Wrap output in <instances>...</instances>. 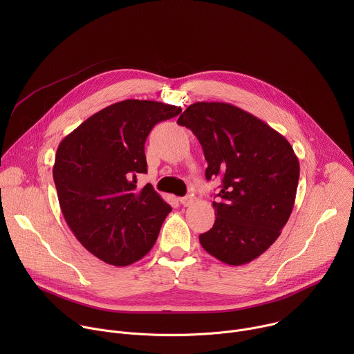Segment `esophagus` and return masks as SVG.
I'll return each instance as SVG.
<instances>
[{
  "instance_id": "1",
  "label": "esophagus",
  "mask_w": 354,
  "mask_h": 354,
  "mask_svg": "<svg viewBox=\"0 0 354 354\" xmlns=\"http://www.w3.org/2000/svg\"><path fill=\"white\" fill-rule=\"evenodd\" d=\"M179 201H180V205H183V206H190L193 203V198L190 196H185V197H180Z\"/></svg>"
}]
</instances>
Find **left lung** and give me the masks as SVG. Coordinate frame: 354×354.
Here are the masks:
<instances>
[{"label":"left lung","mask_w":354,"mask_h":354,"mask_svg":"<svg viewBox=\"0 0 354 354\" xmlns=\"http://www.w3.org/2000/svg\"><path fill=\"white\" fill-rule=\"evenodd\" d=\"M203 147L206 179L221 176L213 228L198 241L212 257L249 263L279 238L294 207L299 162L291 144L259 118L225 102H196L178 119Z\"/></svg>","instance_id":"8db88e82"}]
</instances>
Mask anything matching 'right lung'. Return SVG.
<instances>
[{
  "mask_svg": "<svg viewBox=\"0 0 354 354\" xmlns=\"http://www.w3.org/2000/svg\"><path fill=\"white\" fill-rule=\"evenodd\" d=\"M180 108L126 99L81 123L59 144L53 178L63 216L82 246L113 266H129L154 246L171 206L137 175L147 172L145 140Z\"/></svg>",
  "mask_w": 354,
  "mask_h": 354,
  "instance_id": "1",
  "label": "right lung"
}]
</instances>
